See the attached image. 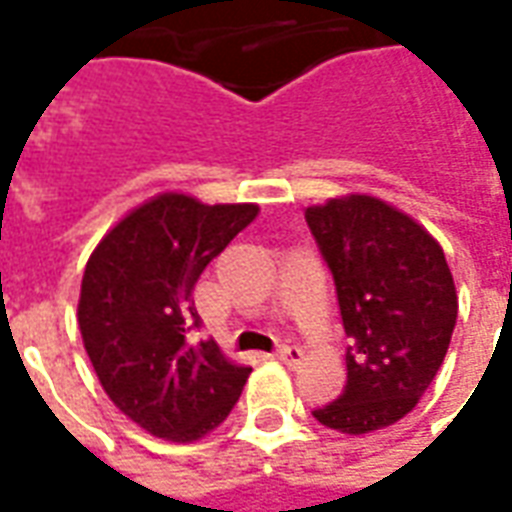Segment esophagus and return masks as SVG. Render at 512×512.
Returning <instances> with one entry per match:
<instances>
[{
    "label": "esophagus",
    "instance_id": "34e87169",
    "mask_svg": "<svg viewBox=\"0 0 512 512\" xmlns=\"http://www.w3.org/2000/svg\"><path fill=\"white\" fill-rule=\"evenodd\" d=\"M279 362H285V365H301L304 362V351H301L299 345H282L277 351Z\"/></svg>",
    "mask_w": 512,
    "mask_h": 512
}]
</instances>
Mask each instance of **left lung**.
<instances>
[{
    "mask_svg": "<svg viewBox=\"0 0 512 512\" xmlns=\"http://www.w3.org/2000/svg\"><path fill=\"white\" fill-rule=\"evenodd\" d=\"M307 224L354 337L343 395L312 417L348 436L389 428L417 406L450 348L458 293L444 249L417 219L370 194L310 205Z\"/></svg>",
    "mask_w": 512,
    "mask_h": 512,
    "instance_id": "8db88e82",
    "label": "left lung"
}]
</instances>
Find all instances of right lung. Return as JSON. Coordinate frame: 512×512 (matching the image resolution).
<instances>
[{
    "label": "right lung",
    "instance_id": "obj_1",
    "mask_svg": "<svg viewBox=\"0 0 512 512\" xmlns=\"http://www.w3.org/2000/svg\"><path fill=\"white\" fill-rule=\"evenodd\" d=\"M255 202L208 205L161 191L98 241L79 293L84 351L109 400L150 436L205 439L241 397L252 367L216 340L189 343L197 279L257 216Z\"/></svg>",
    "mask_w": 512,
    "mask_h": 512
}]
</instances>
